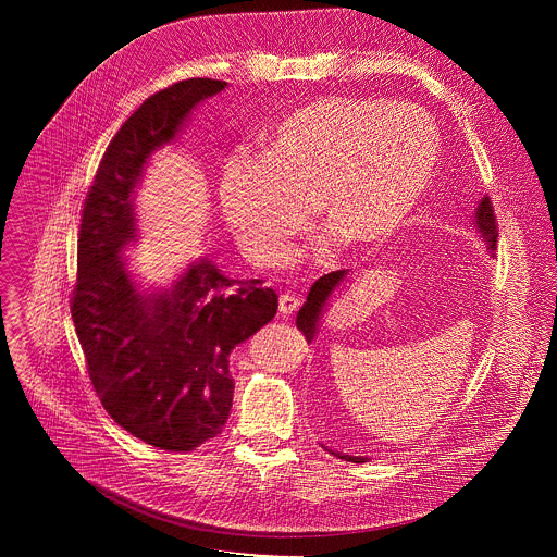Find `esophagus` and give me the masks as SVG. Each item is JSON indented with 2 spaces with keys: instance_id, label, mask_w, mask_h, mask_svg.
I'll return each instance as SVG.
<instances>
[{
  "instance_id": "obj_1",
  "label": "esophagus",
  "mask_w": 557,
  "mask_h": 557,
  "mask_svg": "<svg viewBox=\"0 0 557 557\" xmlns=\"http://www.w3.org/2000/svg\"><path fill=\"white\" fill-rule=\"evenodd\" d=\"M297 308H299V299L295 295H290V293H282L280 295V312L282 314H290Z\"/></svg>"
}]
</instances>
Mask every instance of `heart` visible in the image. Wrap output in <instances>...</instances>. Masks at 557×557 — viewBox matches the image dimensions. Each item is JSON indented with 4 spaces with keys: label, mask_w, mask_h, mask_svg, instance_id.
<instances>
[{
    "label": "heart",
    "mask_w": 557,
    "mask_h": 557,
    "mask_svg": "<svg viewBox=\"0 0 557 557\" xmlns=\"http://www.w3.org/2000/svg\"><path fill=\"white\" fill-rule=\"evenodd\" d=\"M260 156L262 163L231 156L218 198L235 243L269 264L308 228V207L352 249L389 240L438 172L441 134L414 106L331 97L273 123L260 136Z\"/></svg>",
    "instance_id": "1"
}]
</instances>
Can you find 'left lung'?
Instances as JSON below:
<instances>
[{
  "instance_id": "left-lung-1",
  "label": "left lung",
  "mask_w": 557,
  "mask_h": 557,
  "mask_svg": "<svg viewBox=\"0 0 557 557\" xmlns=\"http://www.w3.org/2000/svg\"><path fill=\"white\" fill-rule=\"evenodd\" d=\"M473 224L475 228L481 231L483 240L487 243V249L490 253L494 256L496 251V240H498V224H496V215H494V205L490 198H483L479 202V209H475V218H473ZM348 271H333L329 275H322L320 280H317L312 286H310V293L304 301V306L299 308L297 312V329L304 333V337L308 342L314 339L317 335V326H320V320H322V312L326 308V301L331 299V295L335 293V288L346 280ZM337 458H344V460H350V462H366L363 456H348V454H339V451H333Z\"/></svg>"
}]
</instances>
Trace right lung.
<instances>
[{"mask_svg":"<svg viewBox=\"0 0 557 557\" xmlns=\"http://www.w3.org/2000/svg\"><path fill=\"white\" fill-rule=\"evenodd\" d=\"M224 88L218 78H187L151 95L110 140L78 228L70 312L90 381L123 430L168 451H191L222 432L235 387L228 355L277 312L262 280H231L205 258L151 293L125 269L134 189L149 156Z\"/></svg>","mask_w":557,"mask_h":557,"instance_id":"add662e5","label":"right lung"}]
</instances>
